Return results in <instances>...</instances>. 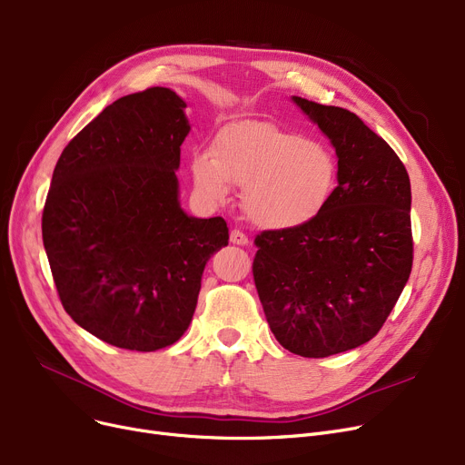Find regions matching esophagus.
I'll use <instances>...</instances> for the list:
<instances>
[{
	"label": "esophagus",
	"instance_id": "esophagus-1",
	"mask_svg": "<svg viewBox=\"0 0 465 465\" xmlns=\"http://www.w3.org/2000/svg\"><path fill=\"white\" fill-rule=\"evenodd\" d=\"M230 241L233 242V245H241V247H247L249 245V237L245 235V233H242L241 230H232L230 232Z\"/></svg>",
	"mask_w": 465,
	"mask_h": 465
}]
</instances>
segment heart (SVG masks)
<instances>
[{"mask_svg": "<svg viewBox=\"0 0 465 465\" xmlns=\"http://www.w3.org/2000/svg\"><path fill=\"white\" fill-rule=\"evenodd\" d=\"M192 183L213 205L224 203L232 184L242 186L241 205L263 230H296L319 218L331 200L337 162L326 144L302 139L273 122L242 120L224 126L213 151L190 160Z\"/></svg>", "mask_w": 465, "mask_h": 465, "instance_id": "heart-1", "label": "heart"}]
</instances>
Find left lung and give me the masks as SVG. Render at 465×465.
I'll list each match as a JSON object with an SVG mask.
<instances>
[{"label":"left lung","instance_id":"left-lung-1","mask_svg":"<svg viewBox=\"0 0 465 465\" xmlns=\"http://www.w3.org/2000/svg\"><path fill=\"white\" fill-rule=\"evenodd\" d=\"M330 139L337 188L319 218L256 237L252 273L279 343L303 358L377 335L412 267L411 181L388 143L354 113L292 95Z\"/></svg>","mask_w":465,"mask_h":465}]
</instances>
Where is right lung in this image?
Returning <instances> with one entry per match:
<instances>
[{"instance_id": "add662e5", "label": "right lung", "mask_w": 465, "mask_h": 465, "mask_svg": "<svg viewBox=\"0 0 465 465\" xmlns=\"http://www.w3.org/2000/svg\"><path fill=\"white\" fill-rule=\"evenodd\" d=\"M186 102L154 86L107 105L65 146L43 211V245L65 312L105 343L153 352L177 343L198 305L224 218L179 200Z\"/></svg>"}]
</instances>
